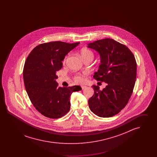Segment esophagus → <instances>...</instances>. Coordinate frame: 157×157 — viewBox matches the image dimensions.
<instances>
[{
	"label": "esophagus",
	"mask_w": 157,
	"mask_h": 157,
	"mask_svg": "<svg viewBox=\"0 0 157 157\" xmlns=\"http://www.w3.org/2000/svg\"><path fill=\"white\" fill-rule=\"evenodd\" d=\"M86 86H83V85H82V86H81V88H82V90H84L85 88H86Z\"/></svg>",
	"instance_id": "34e87169"
}]
</instances>
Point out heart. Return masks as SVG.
<instances>
[{
	"mask_svg": "<svg viewBox=\"0 0 157 157\" xmlns=\"http://www.w3.org/2000/svg\"><path fill=\"white\" fill-rule=\"evenodd\" d=\"M81 56L82 59L86 58H94V54L92 51H90L89 49H83L81 52ZM75 81L78 83H81L83 82L84 78L82 75H79L76 76L75 77Z\"/></svg>",
	"mask_w": 157,
	"mask_h": 157,
	"instance_id": "b5f03b06",
	"label": "heart"
}]
</instances>
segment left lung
I'll list each match as a JSON object with an SVG mask.
<instances>
[{
  "label": "left lung",
  "instance_id": "left-lung-1",
  "mask_svg": "<svg viewBox=\"0 0 157 157\" xmlns=\"http://www.w3.org/2000/svg\"><path fill=\"white\" fill-rule=\"evenodd\" d=\"M96 51L101 62L94 78L107 83L102 90L93 85L94 94L88 100L92 112L98 117H111L126 106L134 90L136 76L134 56L125 45L106 38L88 44Z\"/></svg>",
  "mask_w": 157,
  "mask_h": 157
}]
</instances>
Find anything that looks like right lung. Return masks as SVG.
<instances>
[{
  "mask_svg": "<svg viewBox=\"0 0 157 157\" xmlns=\"http://www.w3.org/2000/svg\"><path fill=\"white\" fill-rule=\"evenodd\" d=\"M79 44L55 41L37 45L25 61L23 76L25 89L36 110L52 119L62 117L70 109L72 92L80 86L58 87L56 72L62 67L65 56Z\"/></svg>",
  "mask_w": 157,
  "mask_h": 157,
  "instance_id": "add662e5",
  "label": "right lung"
}]
</instances>
